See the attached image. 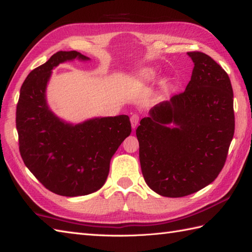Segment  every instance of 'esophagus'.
I'll list each match as a JSON object with an SVG mask.
<instances>
[{
  "label": "esophagus",
  "mask_w": 252,
  "mask_h": 252,
  "mask_svg": "<svg viewBox=\"0 0 252 252\" xmlns=\"http://www.w3.org/2000/svg\"><path fill=\"white\" fill-rule=\"evenodd\" d=\"M139 120L140 118L137 115H132L131 118H130V121H131V126H132V129L135 130L137 125H139Z\"/></svg>",
  "instance_id": "obj_1"
}]
</instances>
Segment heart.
<instances>
[{
    "label": "heart",
    "mask_w": 252,
    "mask_h": 252,
    "mask_svg": "<svg viewBox=\"0 0 252 252\" xmlns=\"http://www.w3.org/2000/svg\"><path fill=\"white\" fill-rule=\"evenodd\" d=\"M153 78H154V74L151 73V72H147L145 74H143V75L140 78V81L141 82H151Z\"/></svg>",
    "instance_id": "heart-1"
}]
</instances>
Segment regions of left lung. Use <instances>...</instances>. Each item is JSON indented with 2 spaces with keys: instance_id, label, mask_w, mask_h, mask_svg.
Here are the masks:
<instances>
[{
  "instance_id": "left-lung-1",
  "label": "left lung",
  "mask_w": 252,
  "mask_h": 252,
  "mask_svg": "<svg viewBox=\"0 0 252 252\" xmlns=\"http://www.w3.org/2000/svg\"><path fill=\"white\" fill-rule=\"evenodd\" d=\"M187 54L194 67L186 91L153 107L136 129L145 182L168 198L192 194L216 179L235 131L227 73L208 54Z\"/></svg>"
}]
</instances>
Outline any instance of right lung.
Segmentation results:
<instances>
[{"label": "right lung", "mask_w": 252, "mask_h": 252, "mask_svg": "<svg viewBox=\"0 0 252 252\" xmlns=\"http://www.w3.org/2000/svg\"><path fill=\"white\" fill-rule=\"evenodd\" d=\"M90 61L76 51H59L28 74L16 109L19 152L27 168L53 193L91 194L105 185L110 160L131 133L129 117L65 121L47 100L52 70L68 61Z\"/></svg>", "instance_id": "1"}]
</instances>
